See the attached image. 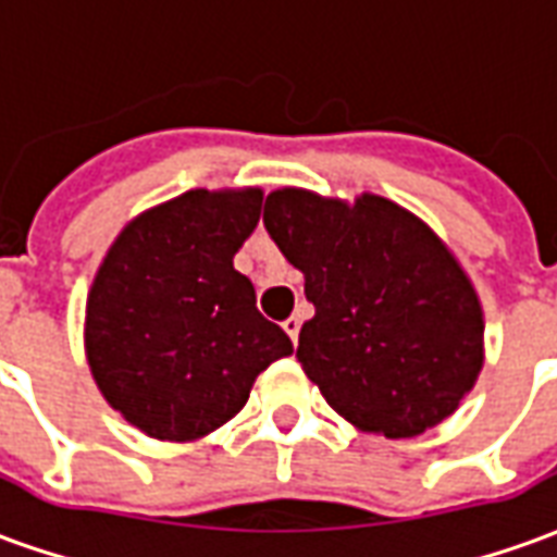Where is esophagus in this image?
I'll use <instances>...</instances> for the list:
<instances>
[{"label": "esophagus", "mask_w": 557, "mask_h": 557, "mask_svg": "<svg viewBox=\"0 0 557 557\" xmlns=\"http://www.w3.org/2000/svg\"><path fill=\"white\" fill-rule=\"evenodd\" d=\"M283 331L289 334L292 343H298V331H301V319H298V315H289V319L283 322Z\"/></svg>", "instance_id": "obj_1"}]
</instances>
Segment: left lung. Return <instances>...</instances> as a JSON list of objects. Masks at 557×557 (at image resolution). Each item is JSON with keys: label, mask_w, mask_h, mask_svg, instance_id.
Masks as SVG:
<instances>
[{"label": "left lung", "mask_w": 557, "mask_h": 557, "mask_svg": "<svg viewBox=\"0 0 557 557\" xmlns=\"http://www.w3.org/2000/svg\"><path fill=\"white\" fill-rule=\"evenodd\" d=\"M304 274V373L363 432L411 438L454 414L483 367V313L435 232L391 199L355 206L283 187L262 211Z\"/></svg>", "instance_id": "1"}]
</instances>
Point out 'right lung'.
I'll use <instances>...</instances> for the list:
<instances>
[{
	"mask_svg": "<svg viewBox=\"0 0 557 557\" xmlns=\"http://www.w3.org/2000/svg\"><path fill=\"white\" fill-rule=\"evenodd\" d=\"M262 190H190L127 223L86 304L101 394L137 430L190 442L235 418L256 375L292 355L256 310L232 256L256 230Z\"/></svg>",
	"mask_w": 557,
	"mask_h": 557,
	"instance_id": "add662e5",
	"label": "right lung"
}]
</instances>
